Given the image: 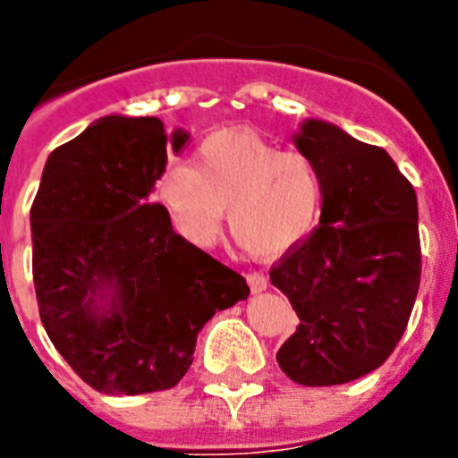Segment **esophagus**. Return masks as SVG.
Masks as SVG:
<instances>
[{
	"label": "esophagus",
	"instance_id": "1",
	"mask_svg": "<svg viewBox=\"0 0 458 458\" xmlns=\"http://www.w3.org/2000/svg\"><path fill=\"white\" fill-rule=\"evenodd\" d=\"M246 280H249V287H250V292H253V293L264 292V289H267V284H268L267 276H264V273H258V271L249 273V276H246Z\"/></svg>",
	"mask_w": 458,
	"mask_h": 458
}]
</instances>
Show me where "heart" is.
Returning <instances> with one entry per match:
<instances>
[{"instance_id": "heart-1", "label": "heart", "mask_w": 458, "mask_h": 458, "mask_svg": "<svg viewBox=\"0 0 458 458\" xmlns=\"http://www.w3.org/2000/svg\"><path fill=\"white\" fill-rule=\"evenodd\" d=\"M156 191L187 242L215 243L230 209V233L255 255H280L298 246L323 209V181L314 160L249 131L212 132L196 148L194 166L169 165Z\"/></svg>"}]
</instances>
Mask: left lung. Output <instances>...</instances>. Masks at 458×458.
Masks as SVG:
<instances>
[{
    "label": "left lung",
    "instance_id": "1",
    "mask_svg": "<svg viewBox=\"0 0 458 458\" xmlns=\"http://www.w3.org/2000/svg\"><path fill=\"white\" fill-rule=\"evenodd\" d=\"M296 147L323 181L320 221L271 267L296 310L276 359L302 386L352 382L391 357L420 287L413 185L384 148L307 119Z\"/></svg>",
    "mask_w": 458,
    "mask_h": 458
}]
</instances>
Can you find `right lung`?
I'll return each instance as SVG.
<instances>
[{
  "instance_id": "obj_1",
  "label": "right lung",
  "mask_w": 458,
  "mask_h": 458,
  "mask_svg": "<svg viewBox=\"0 0 458 458\" xmlns=\"http://www.w3.org/2000/svg\"><path fill=\"white\" fill-rule=\"evenodd\" d=\"M185 131L157 117H104L47 160L31 205L33 284L51 344L106 395L174 388L199 330L246 301L237 271L171 228L148 203ZM106 300V303H99Z\"/></svg>"
}]
</instances>
